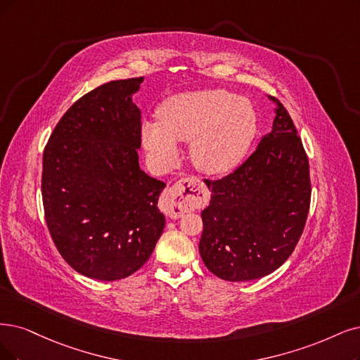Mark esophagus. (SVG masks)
<instances>
[{
    "mask_svg": "<svg viewBox=\"0 0 360 360\" xmlns=\"http://www.w3.org/2000/svg\"><path fill=\"white\" fill-rule=\"evenodd\" d=\"M207 205V191L202 181L185 178L169 187L160 200V207L169 218L178 219L185 212L202 209Z\"/></svg>",
    "mask_w": 360,
    "mask_h": 360,
    "instance_id": "esophagus-1",
    "label": "esophagus"
}]
</instances>
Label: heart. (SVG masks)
<instances>
[{"mask_svg":"<svg viewBox=\"0 0 360 360\" xmlns=\"http://www.w3.org/2000/svg\"><path fill=\"white\" fill-rule=\"evenodd\" d=\"M158 122H143L141 136L157 165L170 167L176 142H190L197 170L210 176L231 172L248 153L257 131V112L245 98L224 89L179 93L158 106Z\"/></svg>","mask_w":360,"mask_h":360,"instance_id":"heart-1","label":"heart"}]
</instances>
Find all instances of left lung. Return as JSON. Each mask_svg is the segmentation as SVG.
Masks as SVG:
<instances>
[{
    "label": "left lung",
    "mask_w": 360,
    "mask_h": 360,
    "mask_svg": "<svg viewBox=\"0 0 360 360\" xmlns=\"http://www.w3.org/2000/svg\"><path fill=\"white\" fill-rule=\"evenodd\" d=\"M269 135L229 176L205 179L210 203L202 212V259L222 281H255L294 252L311 197L309 158L281 101Z\"/></svg>",
    "instance_id": "obj_1"
}]
</instances>
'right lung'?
<instances>
[{"mask_svg": "<svg viewBox=\"0 0 360 360\" xmlns=\"http://www.w3.org/2000/svg\"><path fill=\"white\" fill-rule=\"evenodd\" d=\"M143 77L105 83L59 120L43 154L46 222L59 254L98 281H120L148 261L165 229L166 184L139 167Z\"/></svg>", "mask_w": 360, "mask_h": 360, "instance_id": "obj_1", "label": "right lung"}]
</instances>
